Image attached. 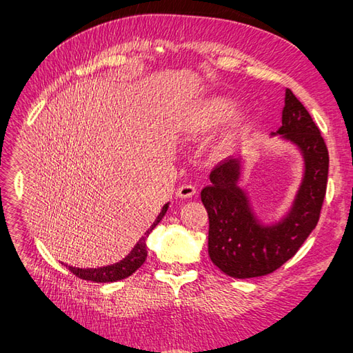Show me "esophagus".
I'll list each match as a JSON object with an SVG mask.
<instances>
[{
	"label": "esophagus",
	"instance_id": "1",
	"mask_svg": "<svg viewBox=\"0 0 353 353\" xmlns=\"http://www.w3.org/2000/svg\"><path fill=\"white\" fill-rule=\"evenodd\" d=\"M196 192H197L196 186L191 185V183H185V185L181 186V188L177 190V197H181V199H191V197L196 196Z\"/></svg>",
	"mask_w": 353,
	"mask_h": 353
}]
</instances>
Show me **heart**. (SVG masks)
Masks as SVG:
<instances>
[{
	"instance_id": "obj_1",
	"label": "heart",
	"mask_w": 353,
	"mask_h": 353,
	"mask_svg": "<svg viewBox=\"0 0 353 353\" xmlns=\"http://www.w3.org/2000/svg\"><path fill=\"white\" fill-rule=\"evenodd\" d=\"M235 110L236 104L230 99H226V97H209V99L201 100L186 109L181 117L179 125H181V132L186 138L201 137V134L212 132L224 121H228L229 118L234 117ZM243 133L244 125L241 123L234 124L223 134L216 148L221 153L229 152L230 148H234L238 144Z\"/></svg>"
}]
</instances>
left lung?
<instances>
[{
    "mask_svg": "<svg viewBox=\"0 0 353 353\" xmlns=\"http://www.w3.org/2000/svg\"><path fill=\"white\" fill-rule=\"evenodd\" d=\"M277 133L301 147L305 177L291 214L273 228H261L238 188L239 163L224 159L211 171V185L201 190L209 216L208 250L223 273L249 279L276 272L301 249L316 229L326 196L329 153L310 112L287 89L282 125Z\"/></svg>",
    "mask_w": 353,
    "mask_h": 353,
    "instance_id": "1",
    "label": "left lung"
}]
</instances>
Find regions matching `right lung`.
<instances>
[{
	"label": "right lung",
	"mask_w": 353,
	"mask_h": 353,
	"mask_svg": "<svg viewBox=\"0 0 353 353\" xmlns=\"http://www.w3.org/2000/svg\"><path fill=\"white\" fill-rule=\"evenodd\" d=\"M167 209H168V205H165L162 208V212L157 215V219L152 224V228L145 232V235L139 239L138 244L133 247V250L127 254L123 261L117 262V264H112L108 267H100V268H76V267H70V265H66V268H68L74 276H77L79 279H83V281L117 282V281L125 279V277L133 274L142 264H144V261L147 258V245H145L147 236L150 232H152L157 226V223L163 219Z\"/></svg>",
	"instance_id": "1"
}]
</instances>
